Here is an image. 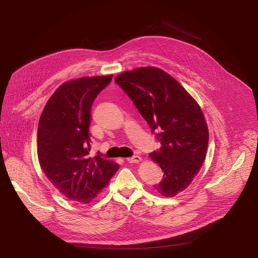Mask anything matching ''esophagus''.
<instances>
[{
  "mask_svg": "<svg viewBox=\"0 0 258 258\" xmlns=\"http://www.w3.org/2000/svg\"><path fill=\"white\" fill-rule=\"evenodd\" d=\"M126 161H127L128 163H138L139 161H141V157L138 156V155H135V156H133V157L127 158Z\"/></svg>",
  "mask_w": 258,
  "mask_h": 258,
  "instance_id": "34e87169",
  "label": "esophagus"
}]
</instances>
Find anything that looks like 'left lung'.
<instances>
[{"instance_id": "8db88e82", "label": "left lung", "mask_w": 258, "mask_h": 258, "mask_svg": "<svg viewBox=\"0 0 258 258\" xmlns=\"http://www.w3.org/2000/svg\"><path fill=\"white\" fill-rule=\"evenodd\" d=\"M115 83L161 144L149 154L163 171L155 191L175 196L190 185L205 159L208 128L202 110L172 77L156 67L123 72Z\"/></svg>"}]
</instances>
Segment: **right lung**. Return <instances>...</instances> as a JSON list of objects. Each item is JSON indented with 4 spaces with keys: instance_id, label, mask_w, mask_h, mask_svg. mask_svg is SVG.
Here are the masks:
<instances>
[{
    "instance_id": "1",
    "label": "right lung",
    "mask_w": 258,
    "mask_h": 258,
    "mask_svg": "<svg viewBox=\"0 0 258 258\" xmlns=\"http://www.w3.org/2000/svg\"><path fill=\"white\" fill-rule=\"evenodd\" d=\"M112 76L82 78L60 86L47 102L38 127V156L52 185L67 199L89 203L119 165L101 152L89 155L92 105Z\"/></svg>"
}]
</instances>
